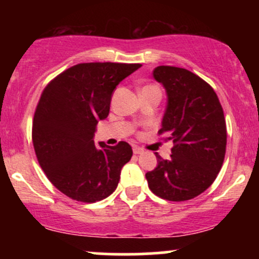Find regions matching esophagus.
Listing matches in <instances>:
<instances>
[{"mask_svg":"<svg viewBox=\"0 0 259 259\" xmlns=\"http://www.w3.org/2000/svg\"><path fill=\"white\" fill-rule=\"evenodd\" d=\"M133 151H134V153H135V154H140V153L144 152V150H142V148H140L139 146H134Z\"/></svg>","mask_w":259,"mask_h":259,"instance_id":"obj_1","label":"esophagus"}]
</instances>
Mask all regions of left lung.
Returning <instances> with one entry per match:
<instances>
[{
    "instance_id": "8db88e82",
    "label": "left lung",
    "mask_w": 259,
    "mask_h": 259,
    "mask_svg": "<svg viewBox=\"0 0 259 259\" xmlns=\"http://www.w3.org/2000/svg\"><path fill=\"white\" fill-rule=\"evenodd\" d=\"M153 78L168 97L158 134L174 146L170 159L156 153L158 164L146 173L148 187L163 200H191L212 185L222 169L227 150L224 112L212 86L190 70L159 65Z\"/></svg>"
}]
</instances>
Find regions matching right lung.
Wrapping results in <instances>:
<instances>
[{"label": "right lung", "instance_id": "1", "mask_svg": "<svg viewBox=\"0 0 259 259\" xmlns=\"http://www.w3.org/2000/svg\"><path fill=\"white\" fill-rule=\"evenodd\" d=\"M141 67L126 63H80L47 84L32 120V144L49 180L72 200L94 203L117 189L132 146H115L94 136L109 113L117 85Z\"/></svg>", "mask_w": 259, "mask_h": 259}]
</instances>
